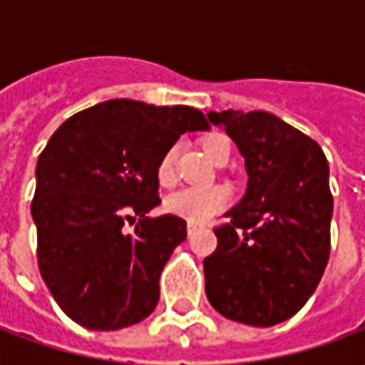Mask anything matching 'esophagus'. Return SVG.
<instances>
[{
    "label": "esophagus",
    "instance_id": "1",
    "mask_svg": "<svg viewBox=\"0 0 365 365\" xmlns=\"http://www.w3.org/2000/svg\"><path fill=\"white\" fill-rule=\"evenodd\" d=\"M197 229H199V225H195V222H187V235H193Z\"/></svg>",
    "mask_w": 365,
    "mask_h": 365
}]
</instances>
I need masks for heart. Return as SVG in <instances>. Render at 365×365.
<instances>
[{
	"instance_id": "b5f03b06",
	"label": "heart",
	"mask_w": 365,
	"mask_h": 365,
	"mask_svg": "<svg viewBox=\"0 0 365 365\" xmlns=\"http://www.w3.org/2000/svg\"><path fill=\"white\" fill-rule=\"evenodd\" d=\"M203 152L211 162H217L222 156H230L229 138L219 133H213L203 138ZM156 178L162 185H172L175 180V146H170L158 160ZM230 201V190L227 185H187L170 193L164 201L168 213L182 217L190 222H205L217 213H221Z\"/></svg>"
}]
</instances>
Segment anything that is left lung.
I'll use <instances>...</instances> for the list:
<instances>
[{"label": "left lung", "mask_w": 365, "mask_h": 365, "mask_svg": "<svg viewBox=\"0 0 365 365\" xmlns=\"http://www.w3.org/2000/svg\"><path fill=\"white\" fill-rule=\"evenodd\" d=\"M245 156V197L203 260L209 303L230 321L274 327L305 305L330 252L332 193L319 144L266 111H209Z\"/></svg>", "instance_id": "8db88e82"}]
</instances>
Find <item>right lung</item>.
<instances>
[{
    "mask_svg": "<svg viewBox=\"0 0 365 365\" xmlns=\"http://www.w3.org/2000/svg\"><path fill=\"white\" fill-rule=\"evenodd\" d=\"M207 128L205 115L187 105L109 99L51 136L31 213L41 275L72 321L117 330L158 305L160 274L187 229L175 215L146 217L160 203L156 166L183 133Z\"/></svg>",
    "mask_w": 365,
    "mask_h": 365,
    "instance_id": "add662e5",
    "label": "right lung"
}]
</instances>
